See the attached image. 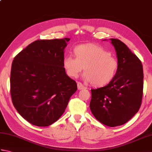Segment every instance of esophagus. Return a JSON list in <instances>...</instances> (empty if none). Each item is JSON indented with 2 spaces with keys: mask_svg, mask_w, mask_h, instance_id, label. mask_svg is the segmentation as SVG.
<instances>
[{
  "mask_svg": "<svg viewBox=\"0 0 152 152\" xmlns=\"http://www.w3.org/2000/svg\"><path fill=\"white\" fill-rule=\"evenodd\" d=\"M77 86H78V89L79 90L83 89H84V88H85L84 86H83L81 82H78V83H77Z\"/></svg>",
  "mask_w": 152,
  "mask_h": 152,
  "instance_id": "esophagus-1",
  "label": "esophagus"
}]
</instances>
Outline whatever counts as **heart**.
<instances>
[{
	"instance_id": "heart-1",
	"label": "heart",
	"mask_w": 152,
	"mask_h": 152,
	"mask_svg": "<svg viewBox=\"0 0 152 152\" xmlns=\"http://www.w3.org/2000/svg\"><path fill=\"white\" fill-rule=\"evenodd\" d=\"M76 57H64L63 64L66 74L76 78L84 68V78L95 87H103L110 83L117 74L119 62L110 52L94 44L76 46Z\"/></svg>"
}]
</instances>
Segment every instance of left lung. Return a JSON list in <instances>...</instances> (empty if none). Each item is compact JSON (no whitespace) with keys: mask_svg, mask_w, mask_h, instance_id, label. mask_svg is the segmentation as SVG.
Here are the masks:
<instances>
[{"mask_svg":"<svg viewBox=\"0 0 152 152\" xmlns=\"http://www.w3.org/2000/svg\"><path fill=\"white\" fill-rule=\"evenodd\" d=\"M119 62L117 74L102 88L91 89L89 107L95 118L109 127L125 124L140 109L143 95L140 60L121 40L110 38Z\"/></svg>","mask_w":152,"mask_h":152,"instance_id":"obj_1","label":"left lung"}]
</instances>
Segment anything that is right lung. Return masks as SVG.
<instances>
[{"label":"right lung","instance_id":"add662e5","mask_svg":"<svg viewBox=\"0 0 152 152\" xmlns=\"http://www.w3.org/2000/svg\"><path fill=\"white\" fill-rule=\"evenodd\" d=\"M70 40H38L20 51L13 61L10 73L12 103L25 120L46 127L59 119L76 82L66 74L64 50Z\"/></svg>","mask_w":152,"mask_h":152}]
</instances>
